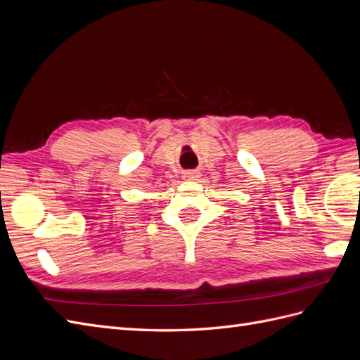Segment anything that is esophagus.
I'll return each mask as SVG.
<instances>
[{"label":"esophagus","mask_w":360,"mask_h":360,"mask_svg":"<svg viewBox=\"0 0 360 360\" xmlns=\"http://www.w3.org/2000/svg\"><path fill=\"white\" fill-rule=\"evenodd\" d=\"M183 179L188 180V181H195V180L200 179V172H197V171H186V172L183 174Z\"/></svg>","instance_id":"1"}]
</instances>
